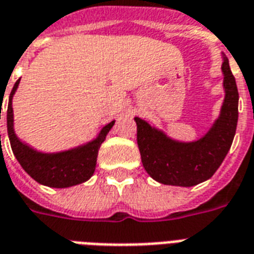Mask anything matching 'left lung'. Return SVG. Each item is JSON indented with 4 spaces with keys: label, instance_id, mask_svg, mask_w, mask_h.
<instances>
[{
    "label": "left lung",
    "instance_id": "left-lung-1",
    "mask_svg": "<svg viewBox=\"0 0 254 254\" xmlns=\"http://www.w3.org/2000/svg\"><path fill=\"white\" fill-rule=\"evenodd\" d=\"M223 101L221 116L207 134L194 142H178L136 117L137 145L144 168L170 186L191 187L210 179L232 146L238 121V90L227 58H223Z\"/></svg>",
    "mask_w": 254,
    "mask_h": 254
}]
</instances>
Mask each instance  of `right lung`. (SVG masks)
Masks as SVG:
<instances>
[{"instance_id":"1","label":"right lung","mask_w":254,"mask_h":254,"mask_svg":"<svg viewBox=\"0 0 254 254\" xmlns=\"http://www.w3.org/2000/svg\"><path fill=\"white\" fill-rule=\"evenodd\" d=\"M18 83H20V79L14 83L12 93L9 95L6 124L7 136H9L12 151L22 168L40 185L56 187V189L71 187V186L79 185L90 179L95 171L99 146L105 141L106 134L114 125V121L103 127L95 140L72 151L60 152V153H40V152L33 151L32 148L22 144L13 130L12 98Z\"/></svg>"}]
</instances>
